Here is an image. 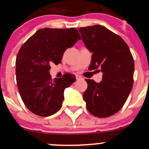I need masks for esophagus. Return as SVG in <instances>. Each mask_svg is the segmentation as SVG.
Segmentation results:
<instances>
[{"instance_id":"esophagus-1","label":"esophagus","mask_w":149,"mask_h":149,"mask_svg":"<svg viewBox=\"0 0 149 149\" xmlns=\"http://www.w3.org/2000/svg\"><path fill=\"white\" fill-rule=\"evenodd\" d=\"M76 78H77V80H79V79H82V77L79 76V75H77Z\"/></svg>"}]
</instances>
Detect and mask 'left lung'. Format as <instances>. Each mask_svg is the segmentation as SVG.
Returning <instances> with one entry per match:
<instances>
[{
  "label": "left lung",
  "instance_id": "left-lung-1",
  "mask_svg": "<svg viewBox=\"0 0 149 149\" xmlns=\"http://www.w3.org/2000/svg\"><path fill=\"white\" fill-rule=\"evenodd\" d=\"M78 30L92 53L89 68L103 72L100 82L85 79L87 109L97 117H110L123 108L133 86V57L124 40L105 26L93 25Z\"/></svg>",
  "mask_w": 149,
  "mask_h": 149
}]
</instances>
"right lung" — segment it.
Listing matches in <instances>:
<instances>
[{"mask_svg": "<svg viewBox=\"0 0 149 149\" xmlns=\"http://www.w3.org/2000/svg\"><path fill=\"white\" fill-rule=\"evenodd\" d=\"M75 28H44L37 31L22 45L16 59L17 83L26 108L40 117H48L61 109L64 91L75 81L74 75L52 79L51 64L61 62L68 48L80 40Z\"/></svg>", "mask_w": 149, "mask_h": 149, "instance_id": "add662e5", "label": "right lung"}]
</instances>
